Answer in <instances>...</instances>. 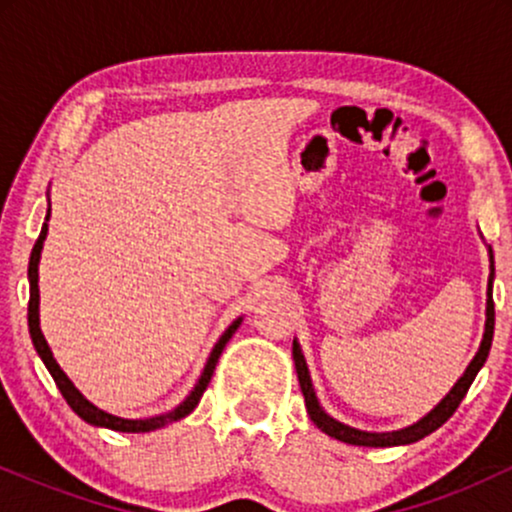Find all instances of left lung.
I'll return each instance as SVG.
<instances>
[{"instance_id":"8db88e82","label":"left lung","mask_w":512,"mask_h":512,"mask_svg":"<svg viewBox=\"0 0 512 512\" xmlns=\"http://www.w3.org/2000/svg\"><path fill=\"white\" fill-rule=\"evenodd\" d=\"M491 284H493V269H491V274H489V301H486V332H484V339H481V346H479L477 356H474V361L469 363L467 370H464V375H462L460 380H457V385L452 387L450 395L445 397L443 402H440L438 407L426 416V419H421L419 424H414V426H409V428H402V431H395V433H366V431H356V428H349V426L339 424V421H334L332 416H327L325 411L320 409V404H317V399H315L313 385H310L308 366H305V358L301 354V349H298V344L293 342V361H296L298 383H301V392H303V397H305V407H308V414H310V419H313V424L317 428H322V431H325L327 436L342 440V443L366 445V448H390V445L416 443V440H421L424 436H428V433H433V431H436V428L443 426L445 421H448L450 416L455 414L457 407H460V402L464 399V395H467L469 385H472V380L477 378L479 368L484 366L486 356H489V351H491L493 320H496V313H493Z\"/></svg>"}]
</instances>
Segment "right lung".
Returning a JSON list of instances; mask_svg holds the SVG:
<instances>
[{
    "mask_svg": "<svg viewBox=\"0 0 512 512\" xmlns=\"http://www.w3.org/2000/svg\"><path fill=\"white\" fill-rule=\"evenodd\" d=\"M45 219H50V209H48V216ZM48 236V223H43V231H40L38 240H35L33 245V252H31V262H28V281H31V298H28V330H31V339H33V346L35 351H38V356L43 358L45 368L50 370L52 380H55L57 390L62 392V397L67 399V404L72 407L74 414H79L81 419L86 421V424H93V426H105V428H113V431H122V433H146V431H154V428H161L170 424V421H178L182 416L190 414L192 409L197 407L199 399H202L204 390H207L211 375H214V368H216V361H219L223 346H226L228 339L233 337V332L238 330L240 320L233 322L231 327H228L226 332H223V337L219 339V344L214 346V351H211L209 361H207V368H204L202 378H199V383L195 390H192V395L185 399V402L180 404L178 409L170 411V414H163V416H154V419H120V416H113V414H105V411L93 407L88 399H84L79 390L72 385V380L67 378V375L62 373V368L57 366V361L52 358V351L48 342H45L43 332H40V322H38V262H40V250H43V240Z\"/></svg>",
    "mask_w": 512,
    "mask_h": 512,
    "instance_id": "right-lung-1",
    "label": "right lung"
}]
</instances>
